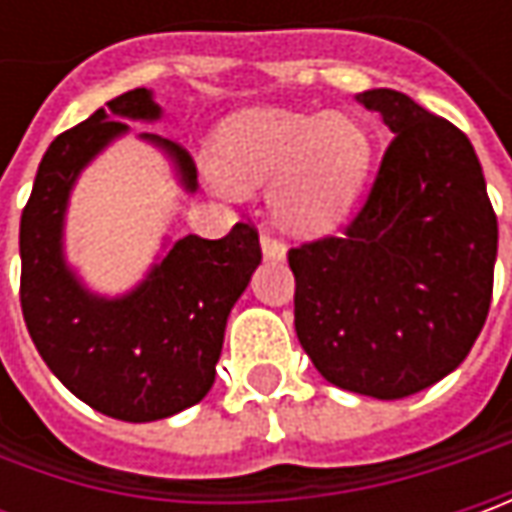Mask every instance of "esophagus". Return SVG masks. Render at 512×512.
Here are the masks:
<instances>
[{
  "instance_id": "esophagus-1",
  "label": "esophagus",
  "mask_w": 512,
  "mask_h": 512,
  "mask_svg": "<svg viewBox=\"0 0 512 512\" xmlns=\"http://www.w3.org/2000/svg\"><path fill=\"white\" fill-rule=\"evenodd\" d=\"M262 253H265V259H276V262H282L287 253V247L282 239H276L270 230H262Z\"/></svg>"
}]
</instances>
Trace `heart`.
<instances>
[{"label": "heart", "instance_id": "1", "mask_svg": "<svg viewBox=\"0 0 512 512\" xmlns=\"http://www.w3.org/2000/svg\"><path fill=\"white\" fill-rule=\"evenodd\" d=\"M219 182L256 190L273 182L270 202L293 230L319 233L350 210L370 168L367 130L339 113L262 108L230 116L210 150Z\"/></svg>", "mask_w": 512, "mask_h": 512}]
</instances>
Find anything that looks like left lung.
<instances>
[{
  "label": "left lung",
  "mask_w": 512,
  "mask_h": 512,
  "mask_svg": "<svg viewBox=\"0 0 512 512\" xmlns=\"http://www.w3.org/2000/svg\"><path fill=\"white\" fill-rule=\"evenodd\" d=\"M359 102L396 136L344 233L287 250L296 336L330 384L404 399L479 339L499 225L479 156L453 122L399 90H364Z\"/></svg>",
  "instance_id": "8db88e82"
}]
</instances>
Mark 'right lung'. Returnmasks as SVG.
<instances>
[{"instance_id": "obj_1", "label": "right lung", "mask_w": 512, "mask_h": 512, "mask_svg": "<svg viewBox=\"0 0 512 512\" xmlns=\"http://www.w3.org/2000/svg\"><path fill=\"white\" fill-rule=\"evenodd\" d=\"M150 90L110 99L45 150L22 210V316L39 356L73 396L122 422H156L202 402L216 379L230 307L262 262L259 230L236 222L222 239L185 236L122 299H99L62 259V219L79 170L125 119H159ZM173 156L187 190L196 165L182 145L145 133Z\"/></svg>"}]
</instances>
